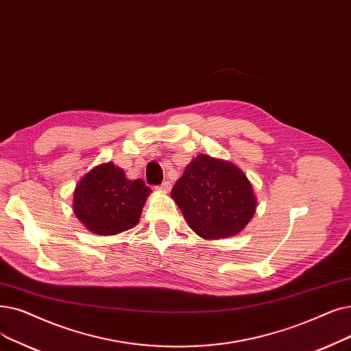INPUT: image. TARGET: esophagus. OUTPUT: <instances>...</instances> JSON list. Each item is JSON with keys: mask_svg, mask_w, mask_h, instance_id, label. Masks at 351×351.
<instances>
[{"mask_svg": "<svg viewBox=\"0 0 351 351\" xmlns=\"http://www.w3.org/2000/svg\"><path fill=\"white\" fill-rule=\"evenodd\" d=\"M171 188H172V185H171V182H163V184L160 185V186H158L156 189L158 191H160V192H169L171 191Z\"/></svg>", "mask_w": 351, "mask_h": 351, "instance_id": "esophagus-1", "label": "esophagus"}]
</instances>
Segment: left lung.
I'll list each match as a JSON object with an SVG mask.
<instances>
[{
    "label": "left lung",
    "mask_w": 351,
    "mask_h": 351,
    "mask_svg": "<svg viewBox=\"0 0 351 351\" xmlns=\"http://www.w3.org/2000/svg\"><path fill=\"white\" fill-rule=\"evenodd\" d=\"M171 196L189 228L205 239L235 237L256 209L254 188L234 163L197 155L185 167Z\"/></svg>",
    "instance_id": "obj_1"
}]
</instances>
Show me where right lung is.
<instances>
[{
	"label": "right lung",
	"instance_id": "obj_1",
	"mask_svg": "<svg viewBox=\"0 0 351 351\" xmlns=\"http://www.w3.org/2000/svg\"><path fill=\"white\" fill-rule=\"evenodd\" d=\"M150 192L142 179L130 180L114 163H101L75 185L73 210L90 232L117 235L138 225Z\"/></svg>",
	"mask_w": 351,
	"mask_h": 351
}]
</instances>
